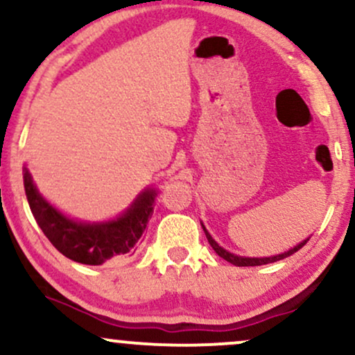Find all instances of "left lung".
<instances>
[{"instance_id": "left-lung-1", "label": "left lung", "mask_w": 355, "mask_h": 355, "mask_svg": "<svg viewBox=\"0 0 355 355\" xmlns=\"http://www.w3.org/2000/svg\"><path fill=\"white\" fill-rule=\"evenodd\" d=\"M202 227H203V232H205V235H207V240H209V243L211 245V248H214V250L217 252V255H220L223 260H227V262L234 263V266H237V267L266 266V263H272V262H277V260H282V259H285V257H291L292 254H295L297 250H300V248H302L305 243H307V240H309V239L302 240V242L297 243L294 248H291V250L284 252V254H279V255H272V257H240V255L232 254V252H229V250H225V248H223V247H220L218 243L215 242L214 239H211V235L209 234V230L205 229V225H203V223H202Z\"/></svg>"}]
</instances>
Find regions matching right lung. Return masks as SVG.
I'll return each instance as SVG.
<instances>
[{
  "instance_id": "add662e5",
  "label": "right lung",
  "mask_w": 355,
  "mask_h": 355,
  "mask_svg": "<svg viewBox=\"0 0 355 355\" xmlns=\"http://www.w3.org/2000/svg\"><path fill=\"white\" fill-rule=\"evenodd\" d=\"M23 183L31 214L46 239L64 257L85 266H101L112 257L135 254L157 197V189L148 187L116 218L81 222L64 215L40 193L26 166L23 168Z\"/></svg>"
}]
</instances>
